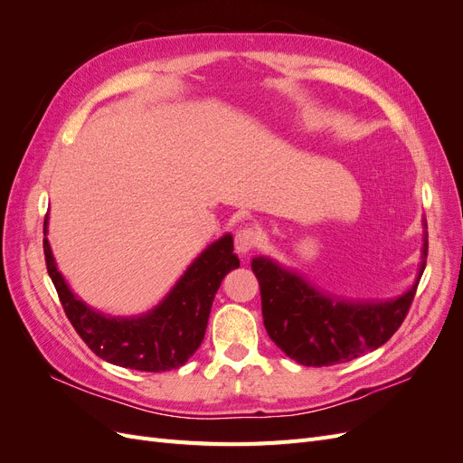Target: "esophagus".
Masks as SVG:
<instances>
[{"instance_id":"esophagus-1","label":"esophagus","mask_w":463,"mask_h":463,"mask_svg":"<svg viewBox=\"0 0 463 463\" xmlns=\"http://www.w3.org/2000/svg\"><path fill=\"white\" fill-rule=\"evenodd\" d=\"M259 243V233L253 228H241L240 232L235 233V249L237 253H249L250 249L257 247Z\"/></svg>"}]
</instances>
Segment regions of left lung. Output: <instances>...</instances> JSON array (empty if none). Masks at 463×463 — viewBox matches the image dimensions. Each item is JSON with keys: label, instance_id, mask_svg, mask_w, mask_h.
Segmentation results:
<instances>
[{"label": "left lung", "instance_id": "left-lung-1", "mask_svg": "<svg viewBox=\"0 0 463 463\" xmlns=\"http://www.w3.org/2000/svg\"><path fill=\"white\" fill-rule=\"evenodd\" d=\"M425 264L427 232L413 286L392 299L335 298L270 257H255L250 269L260 286L262 320L270 340L305 367H328L373 352L392 338L410 311Z\"/></svg>", "mask_w": 463, "mask_h": 463}]
</instances>
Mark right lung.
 Instances as JSON below:
<instances>
[{
    "mask_svg": "<svg viewBox=\"0 0 463 463\" xmlns=\"http://www.w3.org/2000/svg\"><path fill=\"white\" fill-rule=\"evenodd\" d=\"M44 235H48V214ZM44 255L63 311L85 344L111 365L146 373L185 365L203 344L210 307L223 276L240 266V259L233 253V237L226 233L187 266L174 288L150 311L111 317L75 296L58 270L48 237H44Z\"/></svg>",
    "mask_w": 463,
    "mask_h": 463,
    "instance_id": "add662e5",
    "label": "right lung"
}]
</instances>
